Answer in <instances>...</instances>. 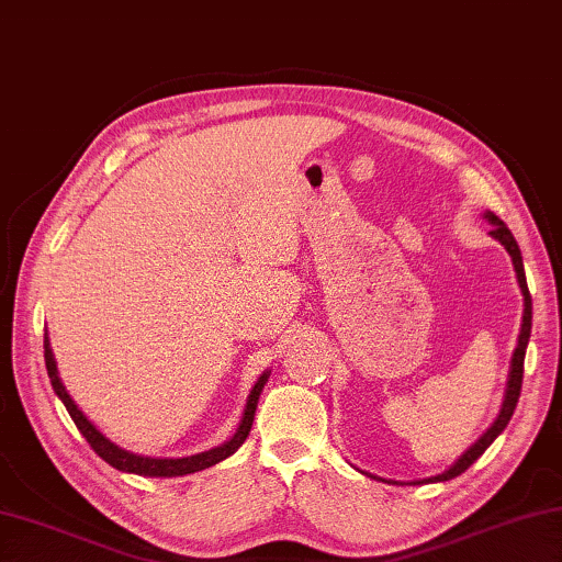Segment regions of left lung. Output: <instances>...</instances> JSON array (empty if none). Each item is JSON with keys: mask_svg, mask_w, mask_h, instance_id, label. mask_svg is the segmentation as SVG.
Returning <instances> with one entry per match:
<instances>
[{"mask_svg": "<svg viewBox=\"0 0 562 562\" xmlns=\"http://www.w3.org/2000/svg\"><path fill=\"white\" fill-rule=\"evenodd\" d=\"M484 220L491 224V236H494L496 241H501V246L508 251L510 261H514V271H516V281H518V289L524 293V321H520V333H518V342H516V350H514V358H510V368H508V380H506V392H504V402H501V409L494 419V425H491L484 435H481L474 445H471L464 454H461L454 464H451L447 471H441L437 476H429V479H422V481H412V484H425V481H449L459 474H464V471L474 464V461L484 454V451L494 445V439L501 435V431L506 429V425L514 417V409L518 405V397H520V382H524V360H526V348H528V340H530V326H533V301H530V293H528V283H526V271H524V256H520L518 244L514 239V234H510L508 226L498 220L494 212H484ZM362 474H368V471H362ZM372 479L378 481H387V479H380L375 474H370ZM390 484H397V481H390Z\"/></svg>", "mask_w": 562, "mask_h": 562, "instance_id": "8db88e82", "label": "left lung"}]
</instances>
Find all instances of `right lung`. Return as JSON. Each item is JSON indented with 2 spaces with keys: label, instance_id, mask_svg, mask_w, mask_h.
Here are the masks:
<instances>
[{
  "label": "right lung",
  "instance_id": "right-lung-1",
  "mask_svg": "<svg viewBox=\"0 0 562 562\" xmlns=\"http://www.w3.org/2000/svg\"><path fill=\"white\" fill-rule=\"evenodd\" d=\"M44 360H46V372H48V380H52V387L58 395V400L64 402V407L68 409V415L76 422V427L81 435L86 437L88 445L93 447V451L103 461H108L113 469L117 471H125V474H137V476H162V479H172V476H187V474H194V471H202V469H210L214 464H220L226 457H232L236 449H239L246 437H249L251 425H254V415H256V405H259V397H261V390L266 382H269L271 370H263L261 378L254 382V387L249 392V397H246V407H244V415L239 427H236L234 435L224 441V445L214 447V449H206L200 451V454H192V457H145V454H133V451H127L123 447H117L115 441L108 439L101 429H98L91 419H88L81 409H78L76 402L68 395L61 378H58V368H56V358H54V350H52V342H48V333H44Z\"/></svg>",
  "mask_w": 562,
  "mask_h": 562
}]
</instances>
